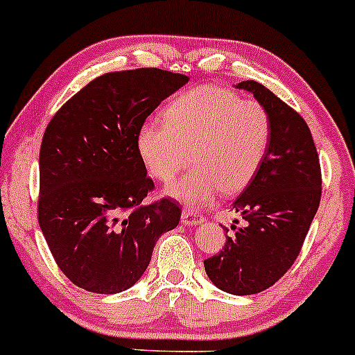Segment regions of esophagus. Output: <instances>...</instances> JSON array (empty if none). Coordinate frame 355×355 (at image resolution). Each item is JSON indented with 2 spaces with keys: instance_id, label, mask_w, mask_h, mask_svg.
I'll use <instances>...</instances> for the list:
<instances>
[{
  "instance_id": "34e87169",
  "label": "esophagus",
  "mask_w": 355,
  "mask_h": 355,
  "mask_svg": "<svg viewBox=\"0 0 355 355\" xmlns=\"http://www.w3.org/2000/svg\"><path fill=\"white\" fill-rule=\"evenodd\" d=\"M205 221V216H202L201 213H198V211H193V209H184L181 214V223L186 226H196V225H201V223Z\"/></svg>"
}]
</instances>
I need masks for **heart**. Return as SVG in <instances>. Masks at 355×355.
<instances>
[{
    "mask_svg": "<svg viewBox=\"0 0 355 355\" xmlns=\"http://www.w3.org/2000/svg\"><path fill=\"white\" fill-rule=\"evenodd\" d=\"M162 119L139 127V157L154 179L171 182L191 154L193 169L166 189L189 208L208 205L220 189L226 196L245 189L272 142V117L260 102L209 83L171 98Z\"/></svg>",
    "mask_w": 355,
    "mask_h": 355,
    "instance_id": "b5f03b06",
    "label": "heart"
}]
</instances>
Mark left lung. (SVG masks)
Masks as SVG:
<instances>
[{"label": "left lung", "instance_id": "8db88e82", "mask_svg": "<svg viewBox=\"0 0 355 355\" xmlns=\"http://www.w3.org/2000/svg\"><path fill=\"white\" fill-rule=\"evenodd\" d=\"M252 92L272 117V142L253 181L234 199L245 226H231L220 254L205 260L209 280L223 292L253 295L280 280L297 260L322 194L318 154L300 114L254 80ZM228 231V230H226Z\"/></svg>", "mask_w": 355, "mask_h": 355}]
</instances>
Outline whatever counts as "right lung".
<instances>
[{"label":"right lung","mask_w":355,"mask_h":355,"mask_svg":"<svg viewBox=\"0 0 355 355\" xmlns=\"http://www.w3.org/2000/svg\"><path fill=\"white\" fill-rule=\"evenodd\" d=\"M188 80L159 69L103 73L46 125L38 223L71 284L103 295L124 292L146 272L159 236L179 225L181 209L171 199L141 206L154 182L135 135Z\"/></svg>","instance_id":"1"}]
</instances>
